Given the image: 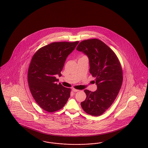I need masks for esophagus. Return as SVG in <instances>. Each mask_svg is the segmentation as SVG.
I'll return each mask as SVG.
<instances>
[{
    "label": "esophagus",
    "mask_w": 148,
    "mask_h": 148,
    "mask_svg": "<svg viewBox=\"0 0 148 148\" xmlns=\"http://www.w3.org/2000/svg\"><path fill=\"white\" fill-rule=\"evenodd\" d=\"M72 91H73L74 92H77L79 91V90L76 89H75V88H73V89H72Z\"/></svg>",
    "instance_id": "obj_1"
}]
</instances>
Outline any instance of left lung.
Listing matches in <instances>:
<instances>
[{
  "label": "left lung",
  "instance_id": "obj_1",
  "mask_svg": "<svg viewBox=\"0 0 148 148\" xmlns=\"http://www.w3.org/2000/svg\"><path fill=\"white\" fill-rule=\"evenodd\" d=\"M76 49L87 55L89 72L95 77L96 91L84 90L87 97L81 106L92 116L102 115L112 104L123 81V72L115 53L106 44L97 39L81 41Z\"/></svg>",
  "mask_w": 148,
  "mask_h": 148
}]
</instances>
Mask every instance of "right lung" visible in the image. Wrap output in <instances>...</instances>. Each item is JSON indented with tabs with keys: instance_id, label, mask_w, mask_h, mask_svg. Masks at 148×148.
I'll list each match as a JSON object with an SVG mask.
<instances>
[{
	"instance_id": "obj_1",
	"label": "right lung",
	"mask_w": 148,
	"mask_h": 148,
	"mask_svg": "<svg viewBox=\"0 0 148 148\" xmlns=\"http://www.w3.org/2000/svg\"><path fill=\"white\" fill-rule=\"evenodd\" d=\"M79 42H52L40 48L32 58L27 75L29 87L36 103L46 112L60 110L68 101L71 88L57 84L56 76H61L65 61Z\"/></svg>"
}]
</instances>
